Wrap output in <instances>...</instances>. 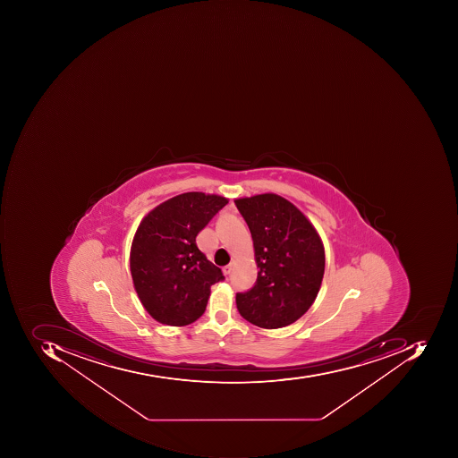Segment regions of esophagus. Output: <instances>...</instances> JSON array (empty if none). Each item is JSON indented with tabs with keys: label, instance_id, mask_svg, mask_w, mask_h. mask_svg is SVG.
<instances>
[{
	"label": "esophagus",
	"instance_id": "esophagus-1",
	"mask_svg": "<svg viewBox=\"0 0 458 458\" xmlns=\"http://www.w3.org/2000/svg\"><path fill=\"white\" fill-rule=\"evenodd\" d=\"M233 264H228V266H225V268H223V271H225V276H230L231 271H233Z\"/></svg>",
	"mask_w": 458,
	"mask_h": 458
}]
</instances>
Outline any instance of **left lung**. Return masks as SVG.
I'll return each instance as SVG.
<instances>
[{"label": "left lung", "mask_w": 458, "mask_h": 458, "mask_svg": "<svg viewBox=\"0 0 458 458\" xmlns=\"http://www.w3.org/2000/svg\"><path fill=\"white\" fill-rule=\"evenodd\" d=\"M253 238L258 281L236 293L238 311L263 329L296 322L317 299L325 272V250L314 225L276 194L235 199Z\"/></svg>", "instance_id": "obj_1"}]
</instances>
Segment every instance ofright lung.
Masks as SVG:
<instances>
[{
    "label": "right lung",
    "instance_id": "right-lung-1",
    "mask_svg": "<svg viewBox=\"0 0 458 458\" xmlns=\"http://www.w3.org/2000/svg\"><path fill=\"white\" fill-rule=\"evenodd\" d=\"M227 204V198L218 195L186 192L141 220L131 242V279L154 319L184 327L204 314L210 286L225 276L198 249L195 238Z\"/></svg>",
    "mask_w": 458,
    "mask_h": 458
}]
</instances>
